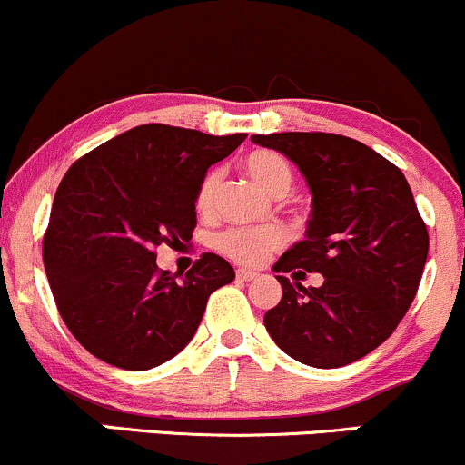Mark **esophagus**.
<instances>
[{
	"label": "esophagus",
	"instance_id": "obj_1",
	"mask_svg": "<svg viewBox=\"0 0 465 465\" xmlns=\"http://www.w3.org/2000/svg\"><path fill=\"white\" fill-rule=\"evenodd\" d=\"M257 276H259V272H254V270H246V268L237 270V279L239 281H254Z\"/></svg>",
	"mask_w": 465,
	"mask_h": 465
}]
</instances>
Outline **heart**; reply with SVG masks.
I'll use <instances>...</instances> for the list:
<instances>
[{
	"instance_id": "1",
	"label": "heart",
	"mask_w": 465,
	"mask_h": 465,
	"mask_svg": "<svg viewBox=\"0 0 465 465\" xmlns=\"http://www.w3.org/2000/svg\"><path fill=\"white\" fill-rule=\"evenodd\" d=\"M243 171L257 184V189L270 197H283L290 191L292 180H294L288 160L283 155L274 153V151H254V153H250L243 160ZM217 189L219 173L211 171L202 180L200 189H197V208L202 213H208L215 206ZM281 243H283V231L276 226L231 228V231L222 232L217 237V248L226 257L248 265L261 263Z\"/></svg>"
}]
</instances>
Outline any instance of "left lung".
<instances>
[{"instance_id":"obj_1","label":"left lung","mask_w":465,"mask_h":465,"mask_svg":"<svg viewBox=\"0 0 465 465\" xmlns=\"http://www.w3.org/2000/svg\"><path fill=\"white\" fill-rule=\"evenodd\" d=\"M299 166L312 195L305 239L274 263L283 288L265 312L272 341L307 367L356 362L393 333L415 299L429 232L409 182L371 147L336 134L252 135ZM318 272L321 289L290 284L285 272Z\"/></svg>"}]
</instances>
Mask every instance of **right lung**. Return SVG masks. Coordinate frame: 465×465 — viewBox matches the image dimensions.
Here are the masks:
<instances>
[{
  "instance_id": "add662e5",
  "label": "right lung",
  "mask_w": 465,
  "mask_h": 465,
  "mask_svg": "<svg viewBox=\"0 0 465 465\" xmlns=\"http://www.w3.org/2000/svg\"><path fill=\"white\" fill-rule=\"evenodd\" d=\"M243 140L140 124L70 166L44 265L61 318L92 356L127 371L158 367L189 345L208 296L234 281L232 265L211 252L175 281L158 270L155 248L189 242L208 166Z\"/></svg>"
}]
</instances>
